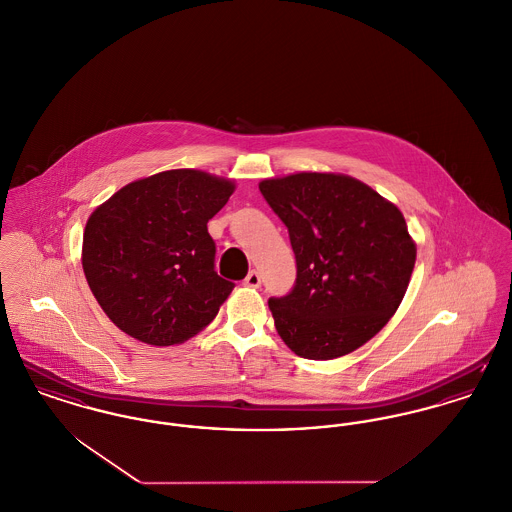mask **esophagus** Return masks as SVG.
I'll return each mask as SVG.
<instances>
[{
  "mask_svg": "<svg viewBox=\"0 0 512 512\" xmlns=\"http://www.w3.org/2000/svg\"><path fill=\"white\" fill-rule=\"evenodd\" d=\"M243 284H245L247 288H259V286H261V274L257 271H249V274H247L245 280H243Z\"/></svg>",
  "mask_w": 512,
  "mask_h": 512,
  "instance_id": "1",
  "label": "esophagus"
}]
</instances>
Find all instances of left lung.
<instances>
[{"instance_id": "obj_1", "label": "left lung", "mask_w": 512, "mask_h": 512, "mask_svg": "<svg viewBox=\"0 0 512 512\" xmlns=\"http://www.w3.org/2000/svg\"><path fill=\"white\" fill-rule=\"evenodd\" d=\"M259 189L286 224L298 278L271 298L274 327L305 360H334L381 331L404 298L416 241L400 209L363 181L331 172L269 178Z\"/></svg>"}]
</instances>
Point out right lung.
I'll list each match as a JSON object with an SVG mask.
<instances>
[{"label":"right lung","mask_w":512,"mask_h":512,"mask_svg":"<svg viewBox=\"0 0 512 512\" xmlns=\"http://www.w3.org/2000/svg\"><path fill=\"white\" fill-rule=\"evenodd\" d=\"M236 183L201 170L131 181L96 207L83 234V271L120 331L174 346L203 331L234 282L214 271L207 222Z\"/></svg>","instance_id":"obj_1"}]
</instances>
